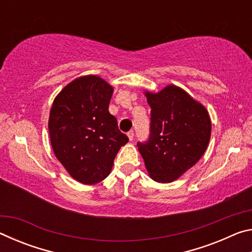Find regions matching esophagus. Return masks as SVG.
I'll list each match as a JSON object with an SVG mask.
<instances>
[{"label": "esophagus", "instance_id": "obj_1", "mask_svg": "<svg viewBox=\"0 0 252 252\" xmlns=\"http://www.w3.org/2000/svg\"><path fill=\"white\" fill-rule=\"evenodd\" d=\"M133 136H134L133 131H130V132H127V138H129L130 141H132V140H133Z\"/></svg>", "mask_w": 252, "mask_h": 252}]
</instances>
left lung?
<instances>
[{"label": "left lung", "instance_id": "obj_1", "mask_svg": "<svg viewBox=\"0 0 252 252\" xmlns=\"http://www.w3.org/2000/svg\"><path fill=\"white\" fill-rule=\"evenodd\" d=\"M151 106L150 138L138 143L149 176L169 183L197 163L211 136L208 110L192 96L170 84L161 91H144Z\"/></svg>", "mask_w": 252, "mask_h": 252}]
</instances>
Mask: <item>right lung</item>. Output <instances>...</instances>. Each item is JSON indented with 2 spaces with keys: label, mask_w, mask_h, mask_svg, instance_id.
Wrapping results in <instances>:
<instances>
[{
  "label": "right lung",
  "mask_w": 252,
  "mask_h": 252,
  "mask_svg": "<svg viewBox=\"0 0 252 252\" xmlns=\"http://www.w3.org/2000/svg\"><path fill=\"white\" fill-rule=\"evenodd\" d=\"M113 87L97 75L71 81L55 96L49 117L57 159L74 180L95 185L109 176L129 138L109 112Z\"/></svg>",
  "instance_id": "right-lung-1"
}]
</instances>
